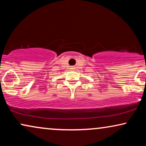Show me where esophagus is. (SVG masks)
Returning <instances> with one entry per match:
<instances>
[{
  "mask_svg": "<svg viewBox=\"0 0 146 146\" xmlns=\"http://www.w3.org/2000/svg\"><path fill=\"white\" fill-rule=\"evenodd\" d=\"M71 69H72V70H73V69H74V68H71Z\"/></svg>",
  "mask_w": 146,
  "mask_h": 146,
  "instance_id": "1",
  "label": "esophagus"
}]
</instances>
